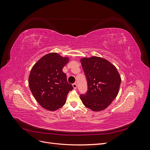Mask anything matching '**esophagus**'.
Instances as JSON below:
<instances>
[{
	"instance_id": "obj_1",
	"label": "esophagus",
	"mask_w": 150,
	"mask_h": 150,
	"mask_svg": "<svg viewBox=\"0 0 150 150\" xmlns=\"http://www.w3.org/2000/svg\"><path fill=\"white\" fill-rule=\"evenodd\" d=\"M72 86H73V88L74 89H76L77 88V84L75 83H73L72 84Z\"/></svg>"
}]
</instances>
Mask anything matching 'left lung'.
Returning a JSON list of instances; mask_svg holds the SVG:
<instances>
[{"instance_id":"obj_1","label":"left lung","mask_w":150,"mask_h":150,"mask_svg":"<svg viewBox=\"0 0 150 150\" xmlns=\"http://www.w3.org/2000/svg\"><path fill=\"white\" fill-rule=\"evenodd\" d=\"M81 64L88 84V91L81 94L84 105L94 111L106 109L117 96L121 82L116 67L103 58H82Z\"/></svg>"}]
</instances>
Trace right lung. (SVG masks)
Returning a JSON list of instances; mask_svg holds the SVG:
<instances>
[{
  "mask_svg": "<svg viewBox=\"0 0 150 150\" xmlns=\"http://www.w3.org/2000/svg\"><path fill=\"white\" fill-rule=\"evenodd\" d=\"M68 61V57L49 53L40 58L30 71V89L35 100L47 110L56 111L64 106L67 95L73 89L62 72Z\"/></svg>",
  "mask_w": 150,
  "mask_h": 150,
  "instance_id": "1",
  "label": "right lung"
}]
</instances>
